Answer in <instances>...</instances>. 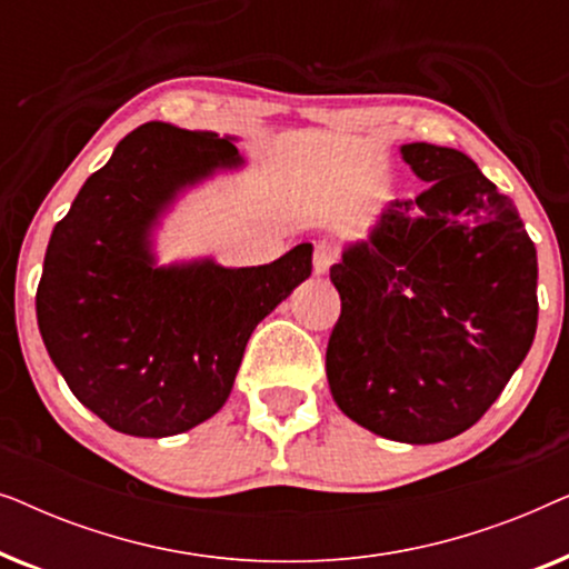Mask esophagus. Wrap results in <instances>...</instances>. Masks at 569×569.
<instances>
[{
    "mask_svg": "<svg viewBox=\"0 0 569 569\" xmlns=\"http://www.w3.org/2000/svg\"><path fill=\"white\" fill-rule=\"evenodd\" d=\"M339 259V248L331 240H318L313 251V274H326L333 267V261Z\"/></svg>",
    "mask_w": 569,
    "mask_h": 569,
    "instance_id": "obj_1",
    "label": "esophagus"
}]
</instances>
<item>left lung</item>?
I'll list each match as a JSON object with an SVG mask.
<instances>
[{
    "mask_svg": "<svg viewBox=\"0 0 569 569\" xmlns=\"http://www.w3.org/2000/svg\"><path fill=\"white\" fill-rule=\"evenodd\" d=\"M427 189L391 201L331 267L341 316L326 349L337 407L365 430L427 446L492 407L536 337V246L469 154L401 144Z\"/></svg>",
    "mask_w": 569,
    "mask_h": 569,
    "instance_id": "8db88e82",
    "label": "left lung"
}]
</instances>
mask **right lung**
I'll use <instances>...</instances> for the list:
<instances>
[{
	"label": "right lung",
	"instance_id": "obj_1",
	"mask_svg": "<svg viewBox=\"0 0 569 569\" xmlns=\"http://www.w3.org/2000/svg\"><path fill=\"white\" fill-rule=\"evenodd\" d=\"M236 137L150 121L116 144L46 248L36 316L69 391L108 427L170 438L228 401L256 326L313 269L300 243L263 267L158 263L154 230L183 191L243 168Z\"/></svg>",
	"mask_w": 569,
	"mask_h": 569
}]
</instances>
